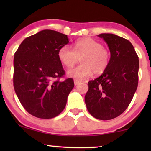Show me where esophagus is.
<instances>
[{
	"mask_svg": "<svg viewBox=\"0 0 151 151\" xmlns=\"http://www.w3.org/2000/svg\"><path fill=\"white\" fill-rule=\"evenodd\" d=\"M81 81H80V80H78V79H74V84H75V85H78V84H79Z\"/></svg>",
	"mask_w": 151,
	"mask_h": 151,
	"instance_id": "obj_1",
	"label": "esophagus"
}]
</instances>
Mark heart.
Masks as SVG:
<instances>
[{
  "mask_svg": "<svg viewBox=\"0 0 151 151\" xmlns=\"http://www.w3.org/2000/svg\"><path fill=\"white\" fill-rule=\"evenodd\" d=\"M59 61L64 67L70 68L80 58L81 65L67 71L69 77L82 79L93 73L100 75L106 71L110 63L111 53L100 42L91 38L78 40L73 45L60 48L58 52Z\"/></svg>",
  "mask_w": 151,
  "mask_h": 151,
  "instance_id": "1",
  "label": "heart"
}]
</instances>
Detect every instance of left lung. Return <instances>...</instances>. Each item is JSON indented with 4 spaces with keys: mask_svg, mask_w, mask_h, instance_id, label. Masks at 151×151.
<instances>
[{
    "mask_svg": "<svg viewBox=\"0 0 151 151\" xmlns=\"http://www.w3.org/2000/svg\"><path fill=\"white\" fill-rule=\"evenodd\" d=\"M98 36L108 45L110 63L100 77L88 82L84 100L93 117L109 120L120 115L133 98L138 85L139 58L127 39L112 34Z\"/></svg>",
    "mask_w": 151,
    "mask_h": 151,
    "instance_id": "8db88e82",
    "label": "left lung"
}]
</instances>
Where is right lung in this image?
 Listing matches in <instances>:
<instances>
[{
  "instance_id": "add662e5",
  "label": "right lung",
  "mask_w": 151,
  "mask_h": 151,
  "mask_svg": "<svg viewBox=\"0 0 151 151\" xmlns=\"http://www.w3.org/2000/svg\"><path fill=\"white\" fill-rule=\"evenodd\" d=\"M69 42L67 35L42 30L24 39L14 54V90L33 116L51 119L65 108L74 82L72 78L60 80L65 73L58 52Z\"/></svg>"
}]
</instances>
